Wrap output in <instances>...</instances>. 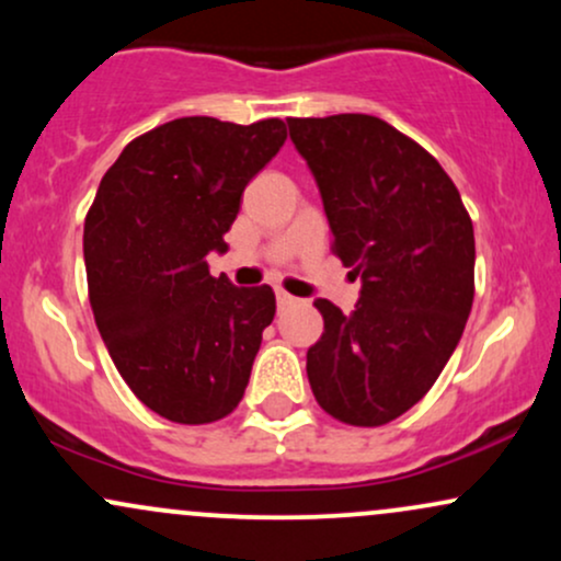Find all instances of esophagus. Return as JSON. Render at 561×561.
Masks as SVG:
<instances>
[{"mask_svg": "<svg viewBox=\"0 0 561 561\" xmlns=\"http://www.w3.org/2000/svg\"><path fill=\"white\" fill-rule=\"evenodd\" d=\"M293 302H295L293 295L285 293V289H276V306L287 308V306H293Z\"/></svg>", "mask_w": 561, "mask_h": 561, "instance_id": "34e87169", "label": "esophagus"}]
</instances>
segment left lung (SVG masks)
Returning <instances> with one entry per match:
<instances>
[{
    "instance_id": "1",
    "label": "left lung",
    "mask_w": 561,
    "mask_h": 561,
    "mask_svg": "<svg viewBox=\"0 0 561 561\" xmlns=\"http://www.w3.org/2000/svg\"><path fill=\"white\" fill-rule=\"evenodd\" d=\"M317 179L332 253L362 276L356 308L313 306L324 334L306 371L321 409L379 427L420 403L459 345L474 298V231L424 147L364 113L287 118Z\"/></svg>"
}]
</instances>
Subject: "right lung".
<instances>
[{
    "label": "right lung",
    "mask_w": 561,
    "mask_h": 561,
    "mask_svg": "<svg viewBox=\"0 0 561 561\" xmlns=\"http://www.w3.org/2000/svg\"><path fill=\"white\" fill-rule=\"evenodd\" d=\"M279 118L240 126L192 115L128 141L83 221V263L96 330L147 409L179 424L231 414L248 388L268 285L210 276L244 186L285 145Z\"/></svg>",
    "instance_id": "right-lung-1"
}]
</instances>
